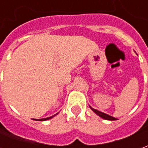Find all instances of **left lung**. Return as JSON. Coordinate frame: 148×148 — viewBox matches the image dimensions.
Wrapping results in <instances>:
<instances>
[{"label": "left lung", "instance_id": "1", "mask_svg": "<svg viewBox=\"0 0 148 148\" xmlns=\"http://www.w3.org/2000/svg\"><path fill=\"white\" fill-rule=\"evenodd\" d=\"M90 109H92L95 113H96L97 115H98L99 116H101V118H103V119H105V120H108V121H116V118L115 117H112V116H109V115L108 114H106V113H104V112H101L98 111V110H97V109H93L92 107H90Z\"/></svg>", "mask_w": 148, "mask_h": 148}]
</instances>
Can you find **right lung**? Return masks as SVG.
Listing matches in <instances>:
<instances>
[{"label": "right lung", "instance_id": "obj_1", "mask_svg": "<svg viewBox=\"0 0 148 148\" xmlns=\"http://www.w3.org/2000/svg\"><path fill=\"white\" fill-rule=\"evenodd\" d=\"M55 115H56V114H55ZM55 115H54V116H50V117H47V118H43V119H39V121H47V120H49V119H51L52 117H54V116H55ZM35 121H36V120H35ZM37 121H38V120H37Z\"/></svg>", "mask_w": 148, "mask_h": 148}]
</instances>
